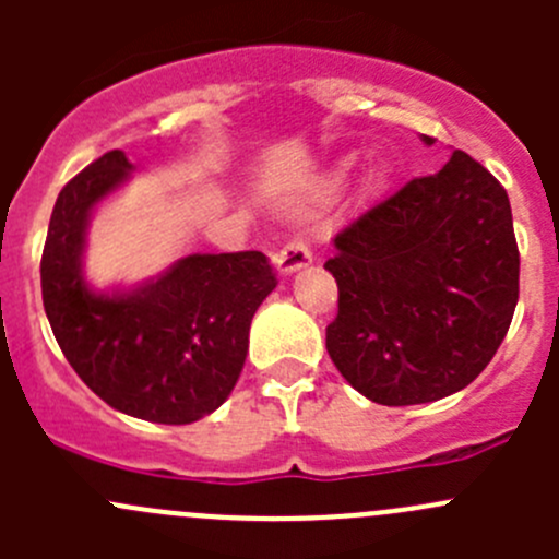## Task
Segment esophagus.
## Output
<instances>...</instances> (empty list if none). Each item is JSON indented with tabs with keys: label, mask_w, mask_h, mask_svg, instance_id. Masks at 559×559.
Masks as SVG:
<instances>
[{
	"label": "esophagus",
	"mask_w": 559,
	"mask_h": 559,
	"mask_svg": "<svg viewBox=\"0 0 559 559\" xmlns=\"http://www.w3.org/2000/svg\"><path fill=\"white\" fill-rule=\"evenodd\" d=\"M311 262H313L311 248L302 243L300 238L289 240V243L281 248L278 253H275V267H278L281 275L297 273V270L308 267V264H311Z\"/></svg>",
	"instance_id": "34e87169"
}]
</instances>
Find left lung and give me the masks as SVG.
<instances>
[{
    "label": "left lung",
    "mask_w": 559,
    "mask_h": 559,
    "mask_svg": "<svg viewBox=\"0 0 559 559\" xmlns=\"http://www.w3.org/2000/svg\"><path fill=\"white\" fill-rule=\"evenodd\" d=\"M324 267L337 281L326 352L343 379L381 405L449 397L487 368L514 319L520 248L509 194L454 151L436 175L352 218Z\"/></svg>",
    "instance_id": "left-lung-1"
}]
</instances>
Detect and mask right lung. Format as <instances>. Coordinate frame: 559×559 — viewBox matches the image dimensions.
<instances>
[{"instance_id": "right-lung-1", "label": "right lung", "mask_w": 559, "mask_h": 559, "mask_svg": "<svg viewBox=\"0 0 559 559\" xmlns=\"http://www.w3.org/2000/svg\"><path fill=\"white\" fill-rule=\"evenodd\" d=\"M132 170L110 151L59 191L39 264L45 316L67 362L110 408L191 425L238 384L251 319L278 281L262 251L191 253L132 289H94L83 273L88 222Z\"/></svg>"}]
</instances>
